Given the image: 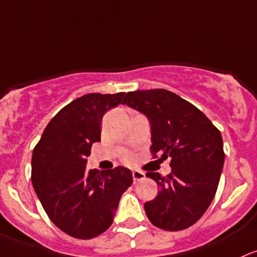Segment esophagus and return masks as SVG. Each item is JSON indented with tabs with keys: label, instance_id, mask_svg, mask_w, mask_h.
<instances>
[{
	"label": "esophagus",
	"instance_id": "esophagus-1",
	"mask_svg": "<svg viewBox=\"0 0 257 257\" xmlns=\"http://www.w3.org/2000/svg\"><path fill=\"white\" fill-rule=\"evenodd\" d=\"M132 176H133L134 183H138V182H140V180L145 179V173H143V172H140V171H133Z\"/></svg>",
	"mask_w": 257,
	"mask_h": 257
}]
</instances>
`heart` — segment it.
<instances>
[{"label": "heart", "instance_id": "obj_1", "mask_svg": "<svg viewBox=\"0 0 257 257\" xmlns=\"http://www.w3.org/2000/svg\"><path fill=\"white\" fill-rule=\"evenodd\" d=\"M123 160L125 161V162H131V161L133 160V155H132L131 152H124V154H123Z\"/></svg>", "mask_w": 257, "mask_h": 257}]
</instances>
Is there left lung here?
<instances>
[{"instance_id": "1", "label": "left lung", "mask_w": 257, "mask_h": 257, "mask_svg": "<svg viewBox=\"0 0 257 257\" xmlns=\"http://www.w3.org/2000/svg\"><path fill=\"white\" fill-rule=\"evenodd\" d=\"M122 103L150 120L152 157L171 159L167 177L146 173L160 187L159 195L144 205L146 216L161 229H187L216 195L224 163L221 132L199 108L165 89L131 91Z\"/></svg>"}]
</instances>
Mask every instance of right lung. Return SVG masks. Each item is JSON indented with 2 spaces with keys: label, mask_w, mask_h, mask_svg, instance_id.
<instances>
[{
  "label": "right lung",
  "mask_w": 257,
  "mask_h": 257,
  "mask_svg": "<svg viewBox=\"0 0 257 257\" xmlns=\"http://www.w3.org/2000/svg\"><path fill=\"white\" fill-rule=\"evenodd\" d=\"M125 92L87 94L58 112L36 144L32 182L49 218L62 232L92 239L113 222L120 196L133 183L128 168L86 171L91 145L101 140L103 114Z\"/></svg>",
  "instance_id": "1"
}]
</instances>
